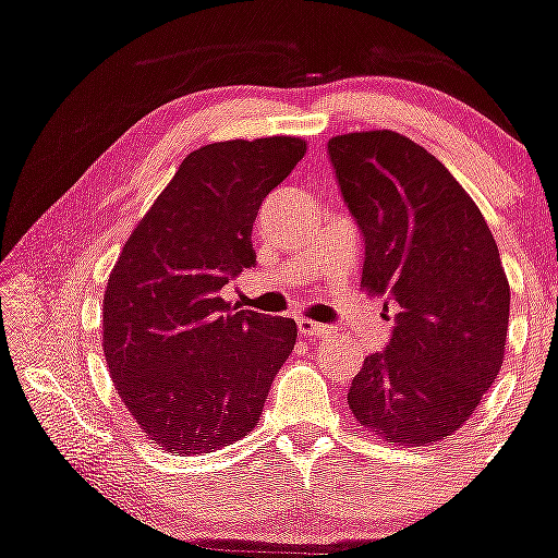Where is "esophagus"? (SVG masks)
<instances>
[{"label":"esophagus","instance_id":"1","mask_svg":"<svg viewBox=\"0 0 558 558\" xmlns=\"http://www.w3.org/2000/svg\"><path fill=\"white\" fill-rule=\"evenodd\" d=\"M296 325H299V332L306 335V338H325V335H330L332 330L330 325H322V322H314L308 317H296Z\"/></svg>","mask_w":558,"mask_h":558}]
</instances>
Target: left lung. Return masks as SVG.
I'll list each match as a JSON object with an SVG mask.
<instances>
[{
	"label": "left lung",
	"mask_w": 558,
	"mask_h": 558,
	"mask_svg": "<svg viewBox=\"0 0 558 558\" xmlns=\"http://www.w3.org/2000/svg\"><path fill=\"white\" fill-rule=\"evenodd\" d=\"M327 150L364 233L361 286L398 306L392 338L364 359L348 405L385 441L434 445L471 418L505 361L499 250L471 194L405 134H338Z\"/></svg>",
	"instance_id": "1"
}]
</instances>
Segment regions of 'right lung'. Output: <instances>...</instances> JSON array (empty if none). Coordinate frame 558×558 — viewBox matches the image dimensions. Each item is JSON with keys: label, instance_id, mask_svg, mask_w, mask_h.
Listing matches in <instances>:
<instances>
[{"label": "right lung", "instance_id": "1", "mask_svg": "<svg viewBox=\"0 0 558 558\" xmlns=\"http://www.w3.org/2000/svg\"><path fill=\"white\" fill-rule=\"evenodd\" d=\"M301 137L226 140L181 160L126 239L104 293V353L147 439L173 454L233 445L259 424L296 322L226 304L257 262L262 199L304 158Z\"/></svg>", "mask_w": 558, "mask_h": 558}]
</instances>
